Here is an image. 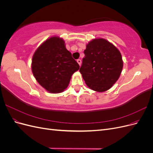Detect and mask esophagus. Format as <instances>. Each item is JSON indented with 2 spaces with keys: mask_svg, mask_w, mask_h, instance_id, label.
<instances>
[{
  "mask_svg": "<svg viewBox=\"0 0 153 153\" xmlns=\"http://www.w3.org/2000/svg\"><path fill=\"white\" fill-rule=\"evenodd\" d=\"M76 62H78V64H79V66H80V65H81V62H82V61H81V60L80 59H78L77 61H76Z\"/></svg>",
  "mask_w": 153,
  "mask_h": 153,
  "instance_id": "obj_1",
  "label": "esophagus"
}]
</instances>
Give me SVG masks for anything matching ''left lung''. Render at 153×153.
<instances>
[{"label": "left lung", "mask_w": 153, "mask_h": 153, "mask_svg": "<svg viewBox=\"0 0 153 153\" xmlns=\"http://www.w3.org/2000/svg\"><path fill=\"white\" fill-rule=\"evenodd\" d=\"M84 54L80 72L87 87L99 92L110 89L123 68L119 50L105 39L95 38L87 44Z\"/></svg>", "instance_id": "left-lung-1"}]
</instances>
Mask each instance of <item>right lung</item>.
Instances as JSON below:
<instances>
[{
    "mask_svg": "<svg viewBox=\"0 0 153 153\" xmlns=\"http://www.w3.org/2000/svg\"><path fill=\"white\" fill-rule=\"evenodd\" d=\"M79 68L66 49L64 40L56 36L41 43L32 59L31 69L34 78L50 93H61L65 90L72 75Z\"/></svg>",
    "mask_w": 153,
    "mask_h": 153,
    "instance_id": "right-lung-1",
    "label": "right lung"
}]
</instances>
